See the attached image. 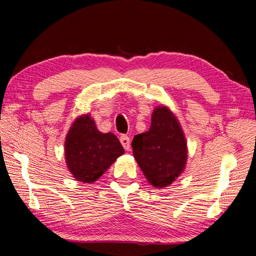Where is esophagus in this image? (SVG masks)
<instances>
[{
    "mask_svg": "<svg viewBox=\"0 0 256 256\" xmlns=\"http://www.w3.org/2000/svg\"><path fill=\"white\" fill-rule=\"evenodd\" d=\"M120 142L122 146L124 148V150H127V152L130 150V138H129L127 135H122L120 138Z\"/></svg>",
    "mask_w": 256,
    "mask_h": 256,
    "instance_id": "1",
    "label": "esophagus"
}]
</instances>
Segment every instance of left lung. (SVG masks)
<instances>
[{
  "label": "left lung",
  "instance_id": "1",
  "mask_svg": "<svg viewBox=\"0 0 256 256\" xmlns=\"http://www.w3.org/2000/svg\"><path fill=\"white\" fill-rule=\"evenodd\" d=\"M132 146L140 169L156 188L172 184L186 166V138L176 115L166 106L152 110L149 130L135 135Z\"/></svg>",
  "mask_w": 256,
  "mask_h": 256
}]
</instances>
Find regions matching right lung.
<instances>
[{
    "label": "right lung",
    "instance_id": "right-lung-1",
    "mask_svg": "<svg viewBox=\"0 0 256 256\" xmlns=\"http://www.w3.org/2000/svg\"><path fill=\"white\" fill-rule=\"evenodd\" d=\"M65 162L76 180L92 184L106 172L124 149L113 132L98 130L90 114L73 121L65 138Z\"/></svg>",
    "mask_w": 256,
    "mask_h": 256
}]
</instances>
